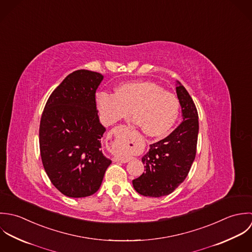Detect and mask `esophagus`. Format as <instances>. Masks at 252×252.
<instances>
[{"label":"esophagus","instance_id":"obj_1","mask_svg":"<svg viewBox=\"0 0 252 252\" xmlns=\"http://www.w3.org/2000/svg\"><path fill=\"white\" fill-rule=\"evenodd\" d=\"M127 130V127L124 126H117L113 129H111L108 133V145H109V149L110 151L114 152L116 153V160L118 161H121V162H127L129 160V158L124 154H122L121 152L124 149V146L121 142H116L119 135L121 133H123V131H126ZM115 144L114 145L113 143Z\"/></svg>","mask_w":252,"mask_h":252}]
</instances>
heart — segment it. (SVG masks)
Segmentation results:
<instances>
[{
  "label": "heart",
  "mask_w": 252,
  "mask_h": 252,
  "mask_svg": "<svg viewBox=\"0 0 252 252\" xmlns=\"http://www.w3.org/2000/svg\"><path fill=\"white\" fill-rule=\"evenodd\" d=\"M96 103L103 120L115 124L132 118L143 133L149 137H160L175 125L180 112V102L173 94L156 83L134 81L122 84L115 94L100 93Z\"/></svg>",
  "instance_id": "1"
}]
</instances>
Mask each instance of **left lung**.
Segmentation results:
<instances>
[{
  "label": "left lung",
  "instance_id": "obj_1",
  "mask_svg": "<svg viewBox=\"0 0 252 252\" xmlns=\"http://www.w3.org/2000/svg\"><path fill=\"white\" fill-rule=\"evenodd\" d=\"M176 94L183 122L164 139L150 145L142 157L146 168L132 180L133 188L145 197L159 198L172 193L187 177L196 157L199 116L186 89L177 81Z\"/></svg>",
  "mask_w": 252,
  "mask_h": 252
}]
</instances>
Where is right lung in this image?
Wrapping results in <instances>:
<instances>
[{"label": "right lung", "mask_w": 252, "mask_h": 252, "mask_svg": "<svg viewBox=\"0 0 252 252\" xmlns=\"http://www.w3.org/2000/svg\"><path fill=\"white\" fill-rule=\"evenodd\" d=\"M103 76L89 70L68 75L52 92L40 124V151L54 187L70 198H85L100 188L112 160L101 150L106 128L95 93Z\"/></svg>", "instance_id": "1"}]
</instances>
